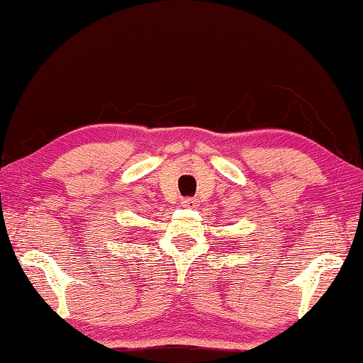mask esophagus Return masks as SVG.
Returning a JSON list of instances; mask_svg holds the SVG:
<instances>
[{
    "instance_id": "obj_1",
    "label": "esophagus",
    "mask_w": 363,
    "mask_h": 363,
    "mask_svg": "<svg viewBox=\"0 0 363 363\" xmlns=\"http://www.w3.org/2000/svg\"><path fill=\"white\" fill-rule=\"evenodd\" d=\"M182 206L183 208H196L198 201L194 198H185V199H182Z\"/></svg>"
}]
</instances>
